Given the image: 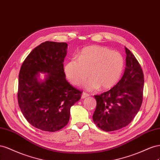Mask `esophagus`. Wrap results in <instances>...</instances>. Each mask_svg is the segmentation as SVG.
<instances>
[{"label":"esophagus","mask_w":160,"mask_h":160,"mask_svg":"<svg viewBox=\"0 0 160 160\" xmlns=\"http://www.w3.org/2000/svg\"><path fill=\"white\" fill-rule=\"evenodd\" d=\"M88 97H89V94H87L86 92H83L82 94V98H85Z\"/></svg>","instance_id":"obj_1"}]
</instances>
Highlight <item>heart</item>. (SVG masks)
<instances>
[{"label": "heart", "instance_id": "1", "mask_svg": "<svg viewBox=\"0 0 160 160\" xmlns=\"http://www.w3.org/2000/svg\"><path fill=\"white\" fill-rule=\"evenodd\" d=\"M123 69L124 60L119 53L92 45L82 49L78 59H71L63 70L66 78L74 86L81 84L89 75L91 78L83 86L86 90H94L100 87L102 90L114 87L120 80Z\"/></svg>", "mask_w": 160, "mask_h": 160}]
</instances>
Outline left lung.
<instances>
[{"label":"left lung","mask_w":160,"mask_h":160,"mask_svg":"<svg viewBox=\"0 0 160 160\" xmlns=\"http://www.w3.org/2000/svg\"><path fill=\"white\" fill-rule=\"evenodd\" d=\"M126 68L122 78L107 92L94 95L97 107L94 124L104 131L128 125L139 111L143 101L144 76L139 62L125 48Z\"/></svg>","instance_id":"obj_1"}]
</instances>
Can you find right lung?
I'll list each match as a JSON object with an SVG mask.
<instances>
[{"instance_id": "right-lung-1", "label": "right lung", "mask_w": 160, "mask_h": 160, "mask_svg": "<svg viewBox=\"0 0 160 160\" xmlns=\"http://www.w3.org/2000/svg\"><path fill=\"white\" fill-rule=\"evenodd\" d=\"M67 46L64 42H43L32 50L21 67L19 106L27 121L44 131L55 132L64 127L71 107L82 93L66 79L63 62ZM39 72L48 74L45 81L38 80Z\"/></svg>"}]
</instances>
